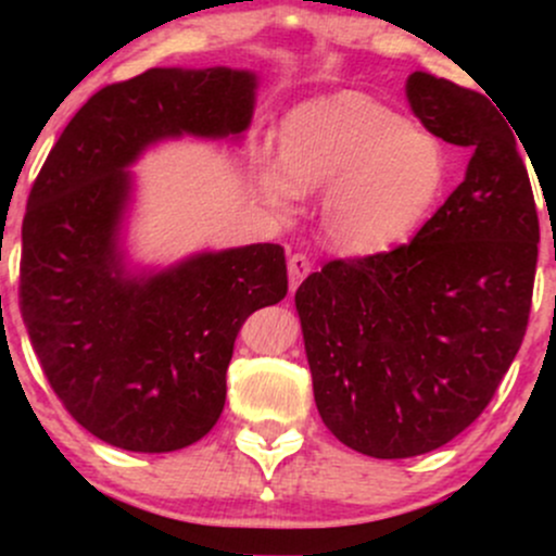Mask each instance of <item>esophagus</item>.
<instances>
[{"instance_id": "34e87169", "label": "esophagus", "mask_w": 556, "mask_h": 556, "mask_svg": "<svg viewBox=\"0 0 556 556\" xmlns=\"http://www.w3.org/2000/svg\"><path fill=\"white\" fill-rule=\"evenodd\" d=\"M287 271H290V290H298L300 282L314 271V264L303 253H295V256H290V261H287Z\"/></svg>"}]
</instances>
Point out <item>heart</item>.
<instances>
[{
  "mask_svg": "<svg viewBox=\"0 0 556 556\" xmlns=\"http://www.w3.org/2000/svg\"><path fill=\"white\" fill-rule=\"evenodd\" d=\"M253 177L277 216L318 193L321 238L342 256L400 245L442 195V146L397 112L355 91L292 106L279 125V156L258 151Z\"/></svg>",
  "mask_w": 556,
  "mask_h": 556,
  "instance_id": "obj_1",
  "label": "heart"
}]
</instances>
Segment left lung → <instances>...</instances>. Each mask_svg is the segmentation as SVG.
<instances>
[{
	"mask_svg": "<svg viewBox=\"0 0 556 556\" xmlns=\"http://www.w3.org/2000/svg\"><path fill=\"white\" fill-rule=\"evenodd\" d=\"M405 96L426 130L470 151L463 182L407 245L329 261L295 292L318 416L379 460L426 455L481 416L526 337L539 258L509 119L429 73Z\"/></svg>",
	"mask_w": 556,
	"mask_h": 556,
	"instance_id": "1",
	"label": "left lung"
}]
</instances>
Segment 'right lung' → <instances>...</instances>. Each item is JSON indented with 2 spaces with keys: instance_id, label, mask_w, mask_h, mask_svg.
<instances>
[{
  "instance_id": "right-lung-1",
  "label": "right lung",
  "mask_w": 556,
  "mask_h": 556,
  "mask_svg": "<svg viewBox=\"0 0 556 556\" xmlns=\"http://www.w3.org/2000/svg\"><path fill=\"white\" fill-rule=\"evenodd\" d=\"M258 75L154 67L101 88L38 172L23 219L21 311L49 384L86 431L175 452L225 410L235 337L287 295L274 242L146 266L127 251L138 159L185 136L240 143Z\"/></svg>"
}]
</instances>
